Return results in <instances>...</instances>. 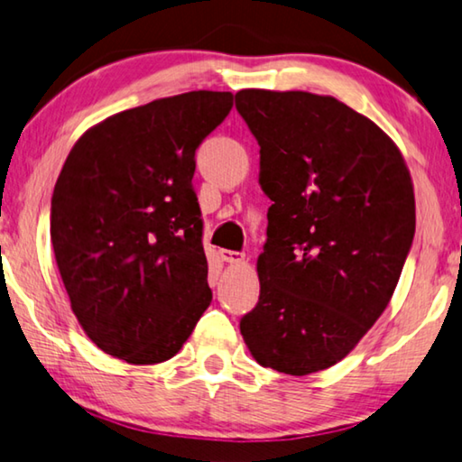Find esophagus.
I'll use <instances>...</instances> for the list:
<instances>
[{
	"instance_id": "34e87169",
	"label": "esophagus",
	"mask_w": 462,
	"mask_h": 462,
	"mask_svg": "<svg viewBox=\"0 0 462 462\" xmlns=\"http://www.w3.org/2000/svg\"><path fill=\"white\" fill-rule=\"evenodd\" d=\"M222 259L226 263H230V265H236V263H243L245 261V253H238V251H222Z\"/></svg>"
}]
</instances>
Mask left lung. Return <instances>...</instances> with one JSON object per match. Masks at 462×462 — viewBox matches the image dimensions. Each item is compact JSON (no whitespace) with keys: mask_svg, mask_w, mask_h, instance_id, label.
I'll return each instance as SVG.
<instances>
[{"mask_svg":"<svg viewBox=\"0 0 462 462\" xmlns=\"http://www.w3.org/2000/svg\"><path fill=\"white\" fill-rule=\"evenodd\" d=\"M271 201L259 302L240 320L254 360L291 376L341 362L389 306L415 234L409 168L368 116L310 92H236Z\"/></svg>","mask_w":462,"mask_h":462,"instance_id":"8db88e82","label":"left lung"}]
</instances>
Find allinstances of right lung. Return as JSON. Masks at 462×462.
Wrapping results in <instances>:
<instances>
[{"label": "right lung", "instance_id": "obj_1", "mask_svg": "<svg viewBox=\"0 0 462 462\" xmlns=\"http://www.w3.org/2000/svg\"><path fill=\"white\" fill-rule=\"evenodd\" d=\"M232 98L197 90L116 113L65 160L51 243L79 327L108 356L171 360L211 302L195 150Z\"/></svg>", "mask_w": 462, "mask_h": 462}]
</instances>
